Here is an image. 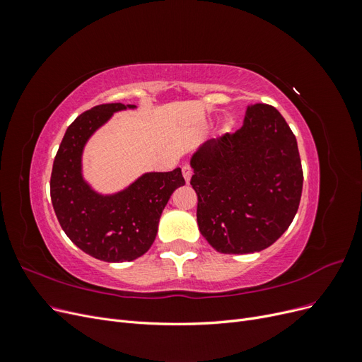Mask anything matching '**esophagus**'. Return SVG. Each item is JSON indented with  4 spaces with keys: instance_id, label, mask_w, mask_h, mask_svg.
<instances>
[{
    "instance_id": "1",
    "label": "esophagus",
    "mask_w": 362,
    "mask_h": 362,
    "mask_svg": "<svg viewBox=\"0 0 362 362\" xmlns=\"http://www.w3.org/2000/svg\"><path fill=\"white\" fill-rule=\"evenodd\" d=\"M181 170H182V177H184L185 182H190V178H192V168L189 166V164H184Z\"/></svg>"
}]
</instances>
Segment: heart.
Masks as SVG:
<instances>
[{
	"mask_svg": "<svg viewBox=\"0 0 362 362\" xmlns=\"http://www.w3.org/2000/svg\"><path fill=\"white\" fill-rule=\"evenodd\" d=\"M233 128V122L231 120H226V124H225V129H231Z\"/></svg>",
	"mask_w": 362,
	"mask_h": 362,
	"instance_id": "heart-1",
	"label": "heart"
}]
</instances>
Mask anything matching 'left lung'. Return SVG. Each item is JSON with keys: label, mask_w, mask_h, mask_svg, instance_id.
Returning a JSON list of instances; mask_svg holds the SVG:
<instances>
[{"label": "left lung", "mask_w": 362, "mask_h": 362, "mask_svg": "<svg viewBox=\"0 0 362 362\" xmlns=\"http://www.w3.org/2000/svg\"><path fill=\"white\" fill-rule=\"evenodd\" d=\"M190 166L199 231L217 252L266 249L298 213L303 185L298 141L275 107H247L243 127L204 141Z\"/></svg>", "instance_id": "8db88e82"}]
</instances>
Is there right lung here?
I'll return each mask as SVG.
<instances>
[{
    "label": "right lung",
    "mask_w": 362,
    "mask_h": 362,
    "mask_svg": "<svg viewBox=\"0 0 362 362\" xmlns=\"http://www.w3.org/2000/svg\"><path fill=\"white\" fill-rule=\"evenodd\" d=\"M134 108L103 104L80 115L68 127L52 164L51 201L64 234L86 254L107 262L133 261L148 252L164 206L185 184L180 168L146 172L116 193H100L86 181L87 141L115 113Z\"/></svg>",
    "instance_id": "1"
}]
</instances>
